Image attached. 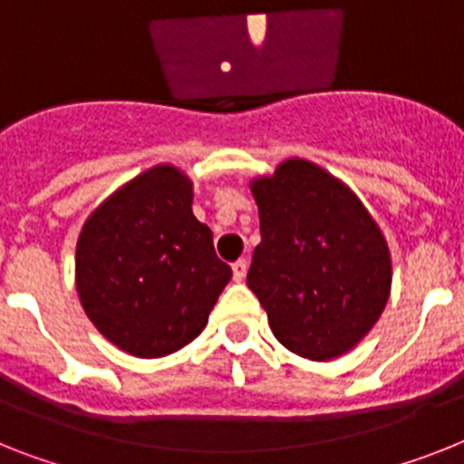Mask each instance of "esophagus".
I'll return each instance as SVG.
<instances>
[{
	"mask_svg": "<svg viewBox=\"0 0 464 464\" xmlns=\"http://www.w3.org/2000/svg\"><path fill=\"white\" fill-rule=\"evenodd\" d=\"M233 280L236 283H240V280L245 278V274H247V259H238V262H233Z\"/></svg>",
	"mask_w": 464,
	"mask_h": 464,
	"instance_id": "obj_1",
	"label": "esophagus"
}]
</instances>
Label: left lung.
Listing matches in <instances>:
<instances>
[{"label":"left lung","mask_w":464,"mask_h":464,"mask_svg":"<svg viewBox=\"0 0 464 464\" xmlns=\"http://www.w3.org/2000/svg\"><path fill=\"white\" fill-rule=\"evenodd\" d=\"M262 243L247 287L276 340L328 361L349 352L382 314L392 259L382 233L352 190L306 160H287L252 184Z\"/></svg>","instance_id":"left-lung-1"}]
</instances>
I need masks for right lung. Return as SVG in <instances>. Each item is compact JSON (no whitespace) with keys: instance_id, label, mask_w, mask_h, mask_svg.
<instances>
[{"instance_id":"add662e5","label":"right lung","mask_w":464,"mask_h":464,"mask_svg":"<svg viewBox=\"0 0 464 464\" xmlns=\"http://www.w3.org/2000/svg\"><path fill=\"white\" fill-rule=\"evenodd\" d=\"M190 202L188 179L160 165L112 193L82 228V306L127 353L158 358L196 340L231 280Z\"/></svg>"}]
</instances>
